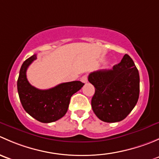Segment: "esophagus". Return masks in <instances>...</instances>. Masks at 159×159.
<instances>
[{"mask_svg":"<svg viewBox=\"0 0 159 159\" xmlns=\"http://www.w3.org/2000/svg\"><path fill=\"white\" fill-rule=\"evenodd\" d=\"M81 81H82L83 83H87L88 82V76L86 75H83L81 78Z\"/></svg>","mask_w":159,"mask_h":159,"instance_id":"obj_1","label":"esophagus"}]
</instances>
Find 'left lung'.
<instances>
[{
    "instance_id": "1",
    "label": "left lung",
    "mask_w": 159,
    "mask_h": 159,
    "mask_svg": "<svg viewBox=\"0 0 159 159\" xmlns=\"http://www.w3.org/2000/svg\"><path fill=\"white\" fill-rule=\"evenodd\" d=\"M89 81L95 88L91 99L92 110L105 122L125 119L139 100V73L128 54L112 69L91 72Z\"/></svg>"
}]
</instances>
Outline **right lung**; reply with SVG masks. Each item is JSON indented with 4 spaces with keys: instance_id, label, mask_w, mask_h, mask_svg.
I'll return each mask as SVG.
<instances>
[{
    "instance_id": "obj_1",
    "label": "right lung",
    "mask_w": 159,
    "mask_h": 159,
    "mask_svg": "<svg viewBox=\"0 0 159 159\" xmlns=\"http://www.w3.org/2000/svg\"><path fill=\"white\" fill-rule=\"evenodd\" d=\"M37 59L34 54L25 61L17 79V91L24 109L31 117L43 123L57 121L66 114L70 97L79 91L84 83L79 81L62 83L52 89L40 90L30 84L26 72Z\"/></svg>"
}]
</instances>
